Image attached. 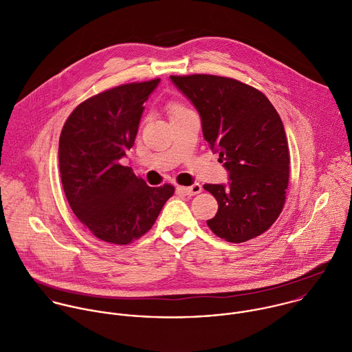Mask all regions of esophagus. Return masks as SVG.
Listing matches in <instances>:
<instances>
[{
  "label": "esophagus",
  "mask_w": 352,
  "mask_h": 352,
  "mask_svg": "<svg viewBox=\"0 0 352 352\" xmlns=\"http://www.w3.org/2000/svg\"><path fill=\"white\" fill-rule=\"evenodd\" d=\"M178 190L188 195V196H195V195H199L201 192V185L196 182L190 186H178Z\"/></svg>",
  "instance_id": "obj_1"
}]
</instances>
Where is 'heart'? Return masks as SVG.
Instances as JSON below:
<instances>
[{
  "label": "heart",
  "mask_w": 352,
  "mask_h": 352,
  "mask_svg": "<svg viewBox=\"0 0 352 352\" xmlns=\"http://www.w3.org/2000/svg\"><path fill=\"white\" fill-rule=\"evenodd\" d=\"M168 111H170V116H174V115H178V113L184 112V111H188V108L184 107V105L179 104V102H171V104L168 105Z\"/></svg>",
  "instance_id": "heart-1"
}]
</instances>
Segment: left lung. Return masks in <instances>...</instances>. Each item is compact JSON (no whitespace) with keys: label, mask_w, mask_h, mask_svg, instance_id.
<instances>
[{"label":"left lung","mask_w":352,"mask_h":352,"mask_svg":"<svg viewBox=\"0 0 352 352\" xmlns=\"http://www.w3.org/2000/svg\"><path fill=\"white\" fill-rule=\"evenodd\" d=\"M170 78L196 107L204 140L229 173V186L204 185L218 201L208 228L236 244L261 236L280 217L289 181V149L278 112L262 91L233 78Z\"/></svg>","instance_id":"1"}]
</instances>
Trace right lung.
<instances>
[{
	"mask_svg": "<svg viewBox=\"0 0 352 352\" xmlns=\"http://www.w3.org/2000/svg\"><path fill=\"white\" fill-rule=\"evenodd\" d=\"M160 79L120 85L80 102L58 140L60 177L76 218L100 240L126 245L157 219L174 186L151 188L120 159L134 145L144 102Z\"/></svg>",
	"mask_w": 352,
	"mask_h": 352,
	"instance_id": "right-lung-1",
	"label": "right lung"
}]
</instances>
